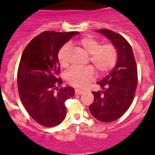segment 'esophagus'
Masks as SVG:
<instances>
[{
	"mask_svg": "<svg viewBox=\"0 0 155 155\" xmlns=\"http://www.w3.org/2000/svg\"><path fill=\"white\" fill-rule=\"evenodd\" d=\"M75 93H76V94L80 95L82 94H83V91H82L79 90V89H76V90H75Z\"/></svg>",
	"mask_w": 155,
	"mask_h": 155,
	"instance_id": "1",
	"label": "esophagus"
}]
</instances>
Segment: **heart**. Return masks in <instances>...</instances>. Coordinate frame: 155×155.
<instances>
[{
    "label": "heart",
    "instance_id": "b5f03b06",
    "mask_svg": "<svg viewBox=\"0 0 155 155\" xmlns=\"http://www.w3.org/2000/svg\"><path fill=\"white\" fill-rule=\"evenodd\" d=\"M76 44L89 54V61L100 73L106 74L115 68L118 54V49L113 43L101 44V42L97 39L91 36H86L78 40ZM70 53L69 44L62 46L58 53V61L63 68L69 65ZM94 76V69L92 66H87L85 68H71L65 74V79L70 85L82 88Z\"/></svg>",
    "mask_w": 155,
    "mask_h": 155
}]
</instances>
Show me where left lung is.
Returning <instances> with one entry per match:
<instances>
[{
	"label": "left lung",
	"instance_id": "8db88e82",
	"mask_svg": "<svg viewBox=\"0 0 155 155\" xmlns=\"http://www.w3.org/2000/svg\"><path fill=\"white\" fill-rule=\"evenodd\" d=\"M116 46L118 60L115 67L103 80L97 82L102 90L93 91L91 114L102 122H112L121 118L134 101L138 82L137 67L130 43L121 34L109 29L97 30Z\"/></svg>",
	"mask_w": 155,
	"mask_h": 155
}]
</instances>
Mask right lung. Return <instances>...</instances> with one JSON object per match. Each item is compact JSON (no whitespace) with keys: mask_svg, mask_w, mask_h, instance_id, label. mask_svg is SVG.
Listing matches in <instances>:
<instances>
[{"mask_svg":"<svg viewBox=\"0 0 155 155\" xmlns=\"http://www.w3.org/2000/svg\"><path fill=\"white\" fill-rule=\"evenodd\" d=\"M77 31H45L34 37L21 54L17 73L20 99L30 116L40 125L54 127L64 119L65 101L74 96L72 87H59L62 79L58 53Z\"/></svg>","mask_w":155,"mask_h":155,"instance_id":"add662e5","label":"right lung"}]
</instances>
